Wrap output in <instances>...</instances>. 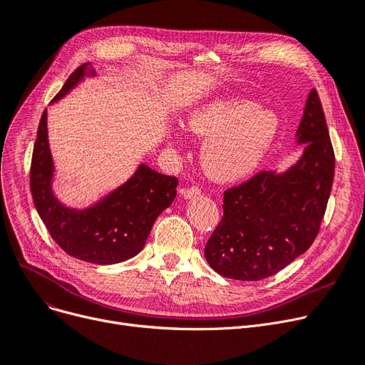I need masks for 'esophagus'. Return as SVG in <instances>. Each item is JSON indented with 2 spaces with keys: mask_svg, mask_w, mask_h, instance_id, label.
I'll return each instance as SVG.
<instances>
[{
  "mask_svg": "<svg viewBox=\"0 0 365 365\" xmlns=\"http://www.w3.org/2000/svg\"><path fill=\"white\" fill-rule=\"evenodd\" d=\"M182 194H183V197L186 200H189V198H194V197L200 195L201 194V189L198 186H191V187H187V189H183Z\"/></svg>",
  "mask_w": 365,
  "mask_h": 365,
  "instance_id": "esophagus-1",
  "label": "esophagus"
}]
</instances>
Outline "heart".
I'll return each instance as SVG.
<instances>
[{
    "label": "heart",
    "mask_w": 365,
    "mask_h": 365,
    "mask_svg": "<svg viewBox=\"0 0 365 365\" xmlns=\"http://www.w3.org/2000/svg\"><path fill=\"white\" fill-rule=\"evenodd\" d=\"M186 128L205 138L200 153L204 173L232 182L261 163L279 131V118L245 98H216L192 108Z\"/></svg>",
    "instance_id": "obj_1"
}]
</instances>
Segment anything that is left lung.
Here are the masks:
<instances>
[{
    "label": "left lung",
    "mask_w": 365,
    "mask_h": 365,
    "mask_svg": "<svg viewBox=\"0 0 365 365\" xmlns=\"http://www.w3.org/2000/svg\"><path fill=\"white\" fill-rule=\"evenodd\" d=\"M295 137L304 148L292 167L261 171L224 192V216L204 249L220 276L247 282L270 277L303 255L318 235L336 158L316 89Z\"/></svg>",
    "instance_id": "8db88e82"
}]
</instances>
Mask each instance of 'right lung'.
Masks as SVG:
<instances>
[{
  "label": "right lung",
  "mask_w": 365,
  "mask_h": 365,
  "mask_svg": "<svg viewBox=\"0 0 365 365\" xmlns=\"http://www.w3.org/2000/svg\"><path fill=\"white\" fill-rule=\"evenodd\" d=\"M89 62L78 67L52 103L93 77ZM53 158L47 138V110H44L31 161V194L34 205L56 245L81 261L110 265L135 257L145 247L156 217L176 198V178L165 176L140 164L123 185L85 209L62 204L52 189Z\"/></svg>",
  "instance_id": "obj_1"
}]
</instances>
